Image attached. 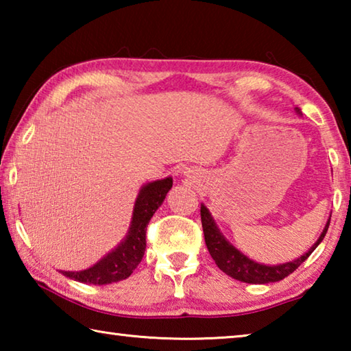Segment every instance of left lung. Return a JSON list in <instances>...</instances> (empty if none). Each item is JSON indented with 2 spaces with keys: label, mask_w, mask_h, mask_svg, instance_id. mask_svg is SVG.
<instances>
[{
  "label": "left lung",
  "mask_w": 351,
  "mask_h": 351,
  "mask_svg": "<svg viewBox=\"0 0 351 351\" xmlns=\"http://www.w3.org/2000/svg\"><path fill=\"white\" fill-rule=\"evenodd\" d=\"M201 223H203L206 246L209 249V254L212 255V258L215 260L218 268L221 269L224 274L235 278V280H240L245 283H255V285L278 282L282 280V278L288 277L291 272H294L308 257H310L311 252L317 247L319 243L324 240V237L330 226V221L326 223L324 232L319 237L316 245H314L305 255H302L300 258L289 261V263H285V265H278V266H266V265H258L255 263V261L249 260L246 255H243L240 251H237L230 243L226 241L224 237L219 234L215 223H213L209 210L206 209V206H201Z\"/></svg>",
  "instance_id": "left-lung-1"
}]
</instances>
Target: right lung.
Instances as JSON below:
<instances>
[{"mask_svg": "<svg viewBox=\"0 0 351 351\" xmlns=\"http://www.w3.org/2000/svg\"><path fill=\"white\" fill-rule=\"evenodd\" d=\"M171 186H173L171 178L147 184L136 199L132 228H130L127 239L93 268L79 272H63V274L80 283L90 285H108L132 276V272L138 268L144 257L147 226L150 223L153 213L162 204Z\"/></svg>", "mask_w": 351, "mask_h": 351, "instance_id": "add662e5", "label": "right lung"}]
</instances>
